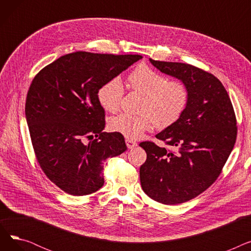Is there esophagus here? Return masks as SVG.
Wrapping results in <instances>:
<instances>
[{
	"mask_svg": "<svg viewBox=\"0 0 251 251\" xmlns=\"http://www.w3.org/2000/svg\"><path fill=\"white\" fill-rule=\"evenodd\" d=\"M125 141H126V146H127L128 149H134V148L137 147V143L135 141H133V140L126 139Z\"/></svg>",
	"mask_w": 251,
	"mask_h": 251,
	"instance_id": "34e87169",
	"label": "esophagus"
}]
</instances>
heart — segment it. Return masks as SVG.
<instances>
[{"label":"heart","instance_id":"b5f03b06","mask_svg":"<svg viewBox=\"0 0 251 251\" xmlns=\"http://www.w3.org/2000/svg\"><path fill=\"white\" fill-rule=\"evenodd\" d=\"M133 91L144 96L140 115L120 114L110 119L109 128L128 139H138L154 125L164 129L176 123L185 112L189 101V90L181 80L168 78L146 64H141L128 76ZM124 85L120 77L115 76L104 82L98 91L102 109L110 113L121 107Z\"/></svg>","mask_w":251,"mask_h":251}]
</instances>
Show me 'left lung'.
<instances>
[{
  "label": "left lung",
  "mask_w": 251,
  "mask_h": 251,
  "mask_svg": "<svg viewBox=\"0 0 251 251\" xmlns=\"http://www.w3.org/2000/svg\"><path fill=\"white\" fill-rule=\"evenodd\" d=\"M150 61L186 84L189 101L179 120L155 136L174 151L151 141L139 144L147 152L140 183L153 201L179 204L218 179L236 142L237 120L228 92L215 75L189 64Z\"/></svg>",
  "instance_id": "obj_1"
}]
</instances>
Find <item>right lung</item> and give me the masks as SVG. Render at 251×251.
I'll return each mask as SVG.
<instances>
[{
	"label": "right lung",
	"mask_w": 251,
	"mask_h": 251,
	"mask_svg": "<svg viewBox=\"0 0 251 251\" xmlns=\"http://www.w3.org/2000/svg\"><path fill=\"white\" fill-rule=\"evenodd\" d=\"M141 58L75 51L33 78L25 103L32 148L43 172L66 193L98 191L104 183V161L127 150L123 135L102 131L98 91Z\"/></svg>",
	"instance_id": "1"
}]
</instances>
